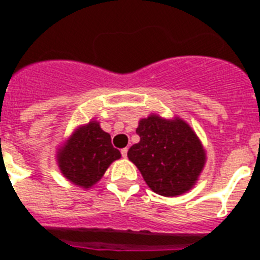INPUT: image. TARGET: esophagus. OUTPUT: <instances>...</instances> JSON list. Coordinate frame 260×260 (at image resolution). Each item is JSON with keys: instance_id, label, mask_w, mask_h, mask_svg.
<instances>
[{"instance_id": "1", "label": "esophagus", "mask_w": 260, "mask_h": 260, "mask_svg": "<svg viewBox=\"0 0 260 260\" xmlns=\"http://www.w3.org/2000/svg\"><path fill=\"white\" fill-rule=\"evenodd\" d=\"M127 147H126V148H122V150H121V155H122V157H127Z\"/></svg>"}]
</instances>
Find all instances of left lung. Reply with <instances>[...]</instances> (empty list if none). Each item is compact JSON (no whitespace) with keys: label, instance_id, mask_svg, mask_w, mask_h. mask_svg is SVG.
<instances>
[{"label":"left lung","instance_id":"obj_1","mask_svg":"<svg viewBox=\"0 0 260 260\" xmlns=\"http://www.w3.org/2000/svg\"><path fill=\"white\" fill-rule=\"evenodd\" d=\"M139 143L127 156L141 171L151 190L164 197H176L192 187L206 161L198 137L185 121L150 116L139 121Z\"/></svg>","mask_w":260,"mask_h":260}]
</instances>
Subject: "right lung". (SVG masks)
Here are the masks:
<instances>
[{
  "label": "right lung",
  "mask_w": 260,
  "mask_h": 260,
  "mask_svg": "<svg viewBox=\"0 0 260 260\" xmlns=\"http://www.w3.org/2000/svg\"><path fill=\"white\" fill-rule=\"evenodd\" d=\"M121 153L112 146L108 133L92 121L71 135L58 152V165L62 174L75 185L91 187L98 182L112 162Z\"/></svg>",
  "instance_id": "add662e5"
}]
</instances>
